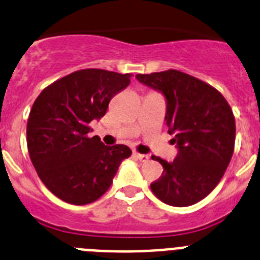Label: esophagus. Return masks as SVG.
Wrapping results in <instances>:
<instances>
[{"instance_id":"34e87169","label":"esophagus","mask_w":260,"mask_h":260,"mask_svg":"<svg viewBox=\"0 0 260 260\" xmlns=\"http://www.w3.org/2000/svg\"><path fill=\"white\" fill-rule=\"evenodd\" d=\"M134 157L138 158L139 161H147L148 158H150V156L148 155H144V153H138V152H134Z\"/></svg>"}]
</instances>
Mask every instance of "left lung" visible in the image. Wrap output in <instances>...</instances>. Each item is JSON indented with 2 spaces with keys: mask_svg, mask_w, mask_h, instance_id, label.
Listing matches in <instances>:
<instances>
[{
  "mask_svg": "<svg viewBox=\"0 0 260 260\" xmlns=\"http://www.w3.org/2000/svg\"><path fill=\"white\" fill-rule=\"evenodd\" d=\"M137 79L164 93L168 133L178 147L173 162L152 156L164 171L151 190L174 207L198 203L217 186L233 156L236 121L231 105L215 87L173 69L137 74Z\"/></svg>",
  "mask_w": 260,
  "mask_h": 260,
  "instance_id": "8db88e82",
  "label": "left lung"
}]
</instances>
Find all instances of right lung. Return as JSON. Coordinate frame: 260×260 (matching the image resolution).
Returning <instances> with one entry per match:
<instances>
[{"label":"right lung","mask_w":260,"mask_h":260,"mask_svg":"<svg viewBox=\"0 0 260 260\" xmlns=\"http://www.w3.org/2000/svg\"><path fill=\"white\" fill-rule=\"evenodd\" d=\"M130 84V74L83 69L41 91L27 121V147L38 176L57 198L83 206L108 191L132 150L105 146L91 121L107 113L110 99Z\"/></svg>","instance_id":"right-lung-1"}]
</instances>
